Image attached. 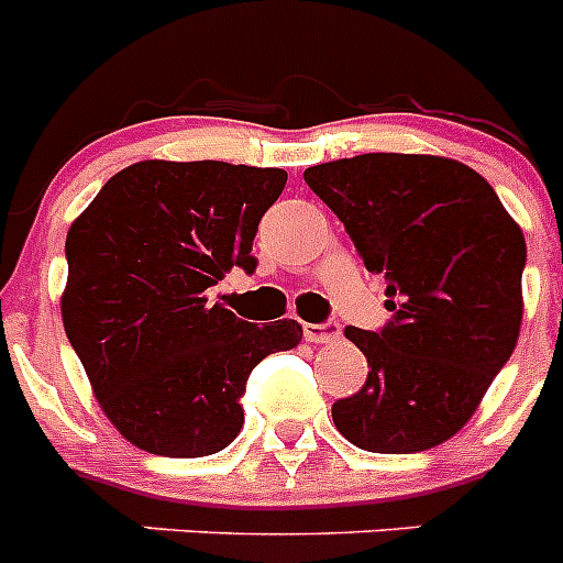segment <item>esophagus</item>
<instances>
[{"mask_svg":"<svg viewBox=\"0 0 563 563\" xmlns=\"http://www.w3.org/2000/svg\"><path fill=\"white\" fill-rule=\"evenodd\" d=\"M305 338L310 343H332L341 338V327L335 321H327V324H305Z\"/></svg>","mask_w":563,"mask_h":563,"instance_id":"obj_1","label":"esophagus"}]
</instances>
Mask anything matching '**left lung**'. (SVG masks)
<instances>
[{"instance_id": "left-lung-1", "label": "left lung", "mask_w": 563, "mask_h": 563, "mask_svg": "<svg viewBox=\"0 0 563 563\" xmlns=\"http://www.w3.org/2000/svg\"><path fill=\"white\" fill-rule=\"evenodd\" d=\"M312 191L335 211L369 273L386 278L391 321L346 327L372 369L332 406L352 445L415 454L474 417L521 327L525 233L490 183L434 154L372 152L312 166Z\"/></svg>"}]
</instances>
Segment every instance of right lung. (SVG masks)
Masks as SVG:
<instances>
[{
    "label": "right lung",
    "instance_id": "right-lung-1",
    "mask_svg": "<svg viewBox=\"0 0 563 563\" xmlns=\"http://www.w3.org/2000/svg\"><path fill=\"white\" fill-rule=\"evenodd\" d=\"M285 183L282 168L143 161L69 225L64 332L137 449L188 460L231 445L253 366L301 341L292 318L258 327L208 305L231 267L256 271L253 236Z\"/></svg>",
    "mask_w": 563,
    "mask_h": 563
}]
</instances>
